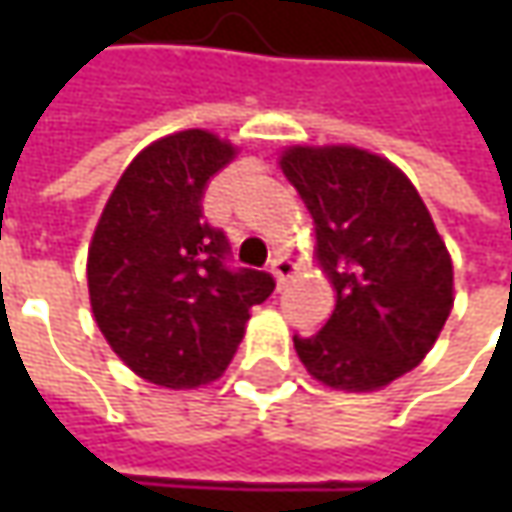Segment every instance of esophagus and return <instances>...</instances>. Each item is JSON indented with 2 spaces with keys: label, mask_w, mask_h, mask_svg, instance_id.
<instances>
[{
  "label": "esophagus",
  "mask_w": 512,
  "mask_h": 512,
  "mask_svg": "<svg viewBox=\"0 0 512 512\" xmlns=\"http://www.w3.org/2000/svg\"><path fill=\"white\" fill-rule=\"evenodd\" d=\"M273 276H276V285L279 287H285L287 285V279H290V276H293V273H296V265H293V262H290V259H287V256H276V259H273Z\"/></svg>",
  "instance_id": "34e87169"
}]
</instances>
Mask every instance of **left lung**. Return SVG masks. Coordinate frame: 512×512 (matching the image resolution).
Wrapping results in <instances>:
<instances>
[{
	"label": "left lung",
	"instance_id": "8db88e82",
	"mask_svg": "<svg viewBox=\"0 0 512 512\" xmlns=\"http://www.w3.org/2000/svg\"><path fill=\"white\" fill-rule=\"evenodd\" d=\"M279 168L316 227V262L336 290L327 325L293 336L307 373L373 393L419 367L453 310V262L413 182L353 145H293Z\"/></svg>",
	"mask_w": 512,
	"mask_h": 512
}]
</instances>
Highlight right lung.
Segmentation results:
<instances>
[{
  "label": "right lung",
  "instance_id": "add662e5",
  "mask_svg": "<svg viewBox=\"0 0 512 512\" xmlns=\"http://www.w3.org/2000/svg\"><path fill=\"white\" fill-rule=\"evenodd\" d=\"M236 156L210 130H179L139 150L110 193L88 247L93 319L145 382H216L273 293L262 270H230L227 239L202 213L207 179Z\"/></svg>",
  "mask_w": 512,
  "mask_h": 512
}]
</instances>
